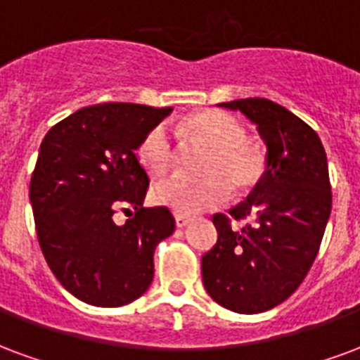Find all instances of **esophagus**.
<instances>
[{
    "mask_svg": "<svg viewBox=\"0 0 360 360\" xmlns=\"http://www.w3.org/2000/svg\"><path fill=\"white\" fill-rule=\"evenodd\" d=\"M190 217H184V214H176L174 217V222H176V228H184V226H188L190 224Z\"/></svg>",
    "mask_w": 360,
    "mask_h": 360,
    "instance_id": "esophagus-1",
    "label": "esophagus"
}]
</instances>
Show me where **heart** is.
Segmentation results:
<instances>
[{"mask_svg": "<svg viewBox=\"0 0 360 360\" xmlns=\"http://www.w3.org/2000/svg\"><path fill=\"white\" fill-rule=\"evenodd\" d=\"M182 132L191 141L211 149L203 167V180L191 182L172 176L153 188L157 205L176 214L191 217L220 207L230 199V186L236 193H248L266 172V153L259 141L248 138L245 124L236 115L220 109H205L182 120ZM140 167L149 176H162L172 165L174 146L167 128L153 126L136 149Z\"/></svg>", "mask_w": 360, "mask_h": 360, "instance_id": "heart-1", "label": "heart"}]
</instances>
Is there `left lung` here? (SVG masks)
I'll return each mask as SVG.
<instances>
[{
	"label": "left lung",
	"mask_w": 360,
	"mask_h": 360,
	"mask_svg": "<svg viewBox=\"0 0 360 360\" xmlns=\"http://www.w3.org/2000/svg\"><path fill=\"white\" fill-rule=\"evenodd\" d=\"M220 107L255 122L266 143V172L230 214H212L219 240L201 259L203 285L234 313H263L297 290L316 259L332 211L326 151L311 126L270 99ZM234 219L246 224L234 229Z\"/></svg>",
	"instance_id": "left-lung-1"
}]
</instances>
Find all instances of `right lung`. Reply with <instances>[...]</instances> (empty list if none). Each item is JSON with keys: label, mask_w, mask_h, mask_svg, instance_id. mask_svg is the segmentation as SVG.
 I'll list each match as a JSON object with an SVG mask.
<instances>
[{"label": "right lung", "mask_w": 360, "mask_h": 360, "mask_svg": "<svg viewBox=\"0 0 360 360\" xmlns=\"http://www.w3.org/2000/svg\"><path fill=\"white\" fill-rule=\"evenodd\" d=\"M172 107L99 103L46 134L30 180L34 222L55 278L75 297L120 307L146 293L153 251L174 232L167 207H143L149 176L136 149ZM122 210L124 225L114 222Z\"/></svg>", "instance_id": "obj_1"}]
</instances>
